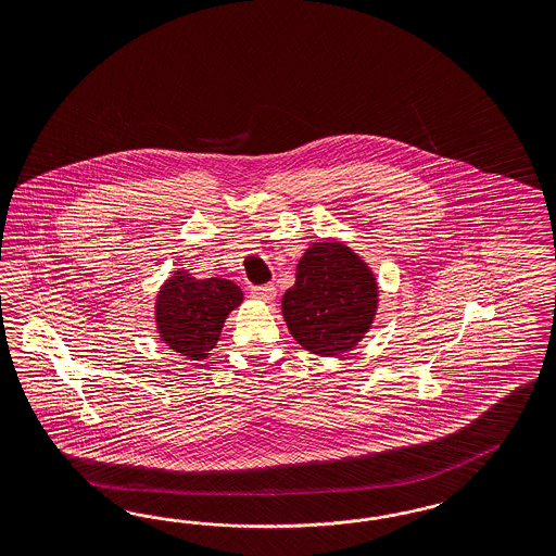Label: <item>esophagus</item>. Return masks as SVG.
<instances>
[{
    "label": "esophagus",
    "mask_w": 556,
    "mask_h": 556,
    "mask_svg": "<svg viewBox=\"0 0 556 556\" xmlns=\"http://www.w3.org/2000/svg\"><path fill=\"white\" fill-rule=\"evenodd\" d=\"M251 293H253L256 300H263V302H273L277 298V289H275V286H270V283L253 287Z\"/></svg>",
    "instance_id": "1"
}]
</instances>
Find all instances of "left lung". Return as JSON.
<instances>
[{
    "label": "left lung",
    "mask_w": 556,
    "mask_h": 556,
    "mask_svg": "<svg viewBox=\"0 0 556 556\" xmlns=\"http://www.w3.org/2000/svg\"><path fill=\"white\" fill-rule=\"evenodd\" d=\"M379 287L369 265L344 242H314L281 300L291 337L320 356L349 353L369 332Z\"/></svg>",
    "instance_id": "8db88e82"
}]
</instances>
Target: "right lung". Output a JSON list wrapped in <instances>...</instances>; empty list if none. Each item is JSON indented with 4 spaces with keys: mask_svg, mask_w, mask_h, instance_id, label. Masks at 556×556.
<instances>
[{
    "mask_svg": "<svg viewBox=\"0 0 556 556\" xmlns=\"http://www.w3.org/2000/svg\"><path fill=\"white\" fill-rule=\"evenodd\" d=\"M242 300L240 287L228 279H195L189 270H175L154 303L159 337L189 361H203L216 346L228 314Z\"/></svg>",
    "mask_w": 556,
    "mask_h": 556,
    "instance_id": "obj_1",
    "label": "right lung"
}]
</instances>
